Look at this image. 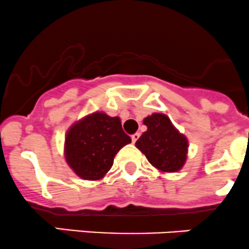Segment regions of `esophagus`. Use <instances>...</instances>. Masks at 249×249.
Here are the masks:
<instances>
[{"label":"esophagus","instance_id":"34e87169","mask_svg":"<svg viewBox=\"0 0 249 249\" xmlns=\"http://www.w3.org/2000/svg\"><path fill=\"white\" fill-rule=\"evenodd\" d=\"M139 137H140L139 133H134V134L132 135V142H137L138 139H139Z\"/></svg>","mask_w":249,"mask_h":249}]
</instances>
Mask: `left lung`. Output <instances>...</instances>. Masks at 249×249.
Wrapping results in <instances>:
<instances>
[{"label": "left lung", "instance_id": "obj_1", "mask_svg": "<svg viewBox=\"0 0 249 249\" xmlns=\"http://www.w3.org/2000/svg\"><path fill=\"white\" fill-rule=\"evenodd\" d=\"M146 132L137 140L135 146L150 163L162 172H178L186 161L188 140L163 114H152L144 119Z\"/></svg>", "mask_w": 249, "mask_h": 249}]
</instances>
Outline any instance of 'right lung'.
<instances>
[{"instance_id": "add662e5", "label": "right lung", "mask_w": 249, "mask_h": 249, "mask_svg": "<svg viewBox=\"0 0 249 249\" xmlns=\"http://www.w3.org/2000/svg\"><path fill=\"white\" fill-rule=\"evenodd\" d=\"M132 142L119 117L94 112L76 122L65 138V159L80 178L102 179L121 147Z\"/></svg>"}]
</instances>
